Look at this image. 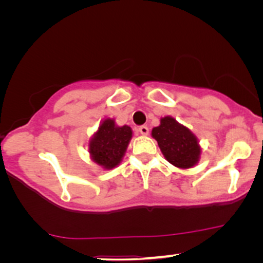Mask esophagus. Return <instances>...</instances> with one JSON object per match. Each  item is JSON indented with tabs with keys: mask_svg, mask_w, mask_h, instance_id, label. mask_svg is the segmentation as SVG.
<instances>
[{
	"mask_svg": "<svg viewBox=\"0 0 263 263\" xmlns=\"http://www.w3.org/2000/svg\"><path fill=\"white\" fill-rule=\"evenodd\" d=\"M139 132H140V134H142V135H148L149 129L147 125H141V127H139Z\"/></svg>",
	"mask_w": 263,
	"mask_h": 263,
	"instance_id": "1",
	"label": "esophagus"
}]
</instances>
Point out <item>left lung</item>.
Returning <instances> with one entry per match:
<instances>
[{"label":"left lung","mask_w":263,"mask_h":263,"mask_svg":"<svg viewBox=\"0 0 263 263\" xmlns=\"http://www.w3.org/2000/svg\"><path fill=\"white\" fill-rule=\"evenodd\" d=\"M152 136L165 159L175 166L189 168L199 161L201 148L196 136L175 118H161L159 127L152 129Z\"/></svg>","instance_id":"1"}]
</instances>
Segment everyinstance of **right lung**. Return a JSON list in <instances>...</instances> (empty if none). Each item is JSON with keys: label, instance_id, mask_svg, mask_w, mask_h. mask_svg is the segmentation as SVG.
<instances>
[{"label": "right lung", "instance_id": "obj_1", "mask_svg": "<svg viewBox=\"0 0 263 263\" xmlns=\"http://www.w3.org/2000/svg\"><path fill=\"white\" fill-rule=\"evenodd\" d=\"M133 132L130 127H118L115 121L106 118L89 141V153L95 163L104 168H114L121 163Z\"/></svg>", "mask_w": 263, "mask_h": 263}]
</instances>
